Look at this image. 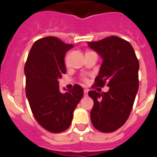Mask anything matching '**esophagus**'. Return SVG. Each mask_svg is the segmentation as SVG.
Segmentation results:
<instances>
[{
  "label": "esophagus",
  "mask_w": 157,
  "mask_h": 157,
  "mask_svg": "<svg viewBox=\"0 0 157 157\" xmlns=\"http://www.w3.org/2000/svg\"><path fill=\"white\" fill-rule=\"evenodd\" d=\"M84 95H85V96H87V95H88V90H84Z\"/></svg>",
  "instance_id": "34e87169"
}]
</instances>
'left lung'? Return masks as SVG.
<instances>
[{"label":"left lung","instance_id":"8db88e82","mask_svg":"<svg viewBox=\"0 0 157 157\" xmlns=\"http://www.w3.org/2000/svg\"><path fill=\"white\" fill-rule=\"evenodd\" d=\"M88 46L103 59L94 86L102 87L107 83L109 87L108 92L88 93L94 100L91 123L99 131L112 132L130 115L139 87V63L130 43L117 36L89 42Z\"/></svg>","mask_w":157,"mask_h":157}]
</instances>
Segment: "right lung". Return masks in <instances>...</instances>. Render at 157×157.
Segmentation results:
<instances>
[{
	"label": "right lung",
	"instance_id": "obj_1",
	"mask_svg": "<svg viewBox=\"0 0 157 157\" xmlns=\"http://www.w3.org/2000/svg\"><path fill=\"white\" fill-rule=\"evenodd\" d=\"M73 48L56 37L34 42L25 66L26 97L37 122L51 132H62L70 127L73 112L83 96L75 85L66 93L59 90L58 79L67 72L66 52Z\"/></svg>",
	"mask_w": 157,
	"mask_h": 157
}]
</instances>
